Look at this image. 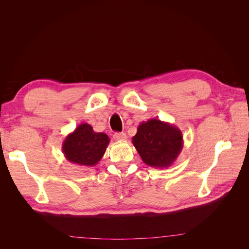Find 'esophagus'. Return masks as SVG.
<instances>
[{
	"label": "esophagus",
	"mask_w": 249,
	"mask_h": 249,
	"mask_svg": "<svg viewBox=\"0 0 249 249\" xmlns=\"http://www.w3.org/2000/svg\"><path fill=\"white\" fill-rule=\"evenodd\" d=\"M126 138H127V136L125 135V133H124V132H122V133L117 132V133L114 134V139H115V140L124 141V140H126Z\"/></svg>",
	"instance_id": "esophagus-1"
}]
</instances>
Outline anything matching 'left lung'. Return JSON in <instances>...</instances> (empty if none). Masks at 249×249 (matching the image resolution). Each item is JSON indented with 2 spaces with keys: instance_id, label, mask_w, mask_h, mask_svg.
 Returning <instances> with one entry per match:
<instances>
[{
  "instance_id": "8db88e82",
  "label": "left lung",
  "mask_w": 249,
  "mask_h": 249,
  "mask_svg": "<svg viewBox=\"0 0 249 249\" xmlns=\"http://www.w3.org/2000/svg\"><path fill=\"white\" fill-rule=\"evenodd\" d=\"M132 142L142 161L155 168L171 166L184 145L178 127L157 118L142 122Z\"/></svg>"
}]
</instances>
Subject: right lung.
<instances>
[{"label": "right lung", "instance_id": "obj_1", "mask_svg": "<svg viewBox=\"0 0 249 249\" xmlns=\"http://www.w3.org/2000/svg\"><path fill=\"white\" fill-rule=\"evenodd\" d=\"M109 142L107 134L96 133L90 124H81L64 139L62 152L71 163L92 167L101 161Z\"/></svg>", "mask_w": 249, "mask_h": 249}]
</instances>
